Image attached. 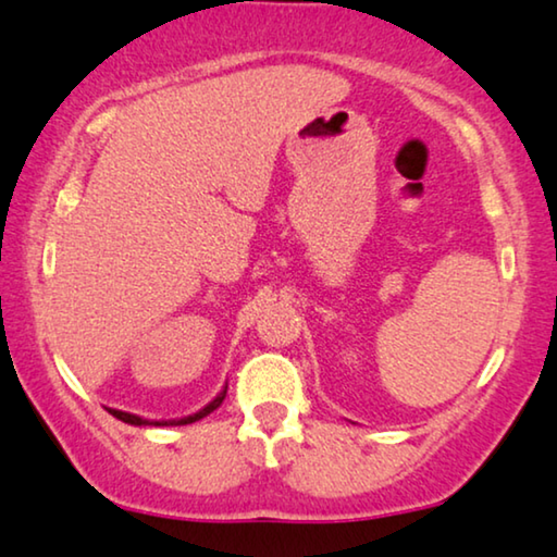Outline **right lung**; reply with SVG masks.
I'll return each mask as SVG.
<instances>
[{
  "instance_id": "right-lung-1",
  "label": "right lung",
  "mask_w": 557,
  "mask_h": 557,
  "mask_svg": "<svg viewBox=\"0 0 557 557\" xmlns=\"http://www.w3.org/2000/svg\"><path fill=\"white\" fill-rule=\"evenodd\" d=\"M224 397H226V389L221 392V395L213 399L211 405H206L201 412H196V414H190V418H183V420H173L170 422V425H188V422H196V420H201V418H206V414L209 412H213L216 410V407L224 403ZM111 414H114V418H119L122 422H129V425H150V422L147 420H143V418H137V414H129V412H122V410H109ZM154 425H168V422H154Z\"/></svg>"
}]
</instances>
